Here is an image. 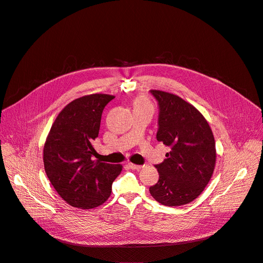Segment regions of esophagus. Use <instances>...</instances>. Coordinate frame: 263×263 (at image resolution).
Segmentation results:
<instances>
[{"instance_id": "esophagus-1", "label": "esophagus", "mask_w": 263, "mask_h": 263, "mask_svg": "<svg viewBox=\"0 0 263 263\" xmlns=\"http://www.w3.org/2000/svg\"><path fill=\"white\" fill-rule=\"evenodd\" d=\"M128 165H129V167L131 169H134V170H139V169H141L143 167L141 165H136V164H133V163H128Z\"/></svg>"}]
</instances>
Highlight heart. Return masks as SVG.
Here are the masks:
<instances>
[{
    "mask_svg": "<svg viewBox=\"0 0 263 263\" xmlns=\"http://www.w3.org/2000/svg\"><path fill=\"white\" fill-rule=\"evenodd\" d=\"M137 107H151V104L145 98L141 97L136 99L134 102V108H137Z\"/></svg>",
    "mask_w": 263,
    "mask_h": 263,
    "instance_id": "b5f03b06",
    "label": "heart"
}]
</instances>
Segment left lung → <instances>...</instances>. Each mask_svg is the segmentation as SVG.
I'll list each match as a JSON object with an SVG mask.
<instances>
[{
    "instance_id": "1",
    "label": "left lung",
    "mask_w": 263,
    "mask_h": 263,
    "mask_svg": "<svg viewBox=\"0 0 263 263\" xmlns=\"http://www.w3.org/2000/svg\"><path fill=\"white\" fill-rule=\"evenodd\" d=\"M159 106L157 140L170 147L156 164L159 181L151 195L166 206L197 198L209 184L216 164V144L204 117L190 103L170 93L151 90Z\"/></svg>"
}]
</instances>
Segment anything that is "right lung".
I'll return each mask as SVG.
<instances>
[{"label": "right lung", "instance_id": "add662e5", "mask_svg": "<svg viewBox=\"0 0 263 263\" xmlns=\"http://www.w3.org/2000/svg\"><path fill=\"white\" fill-rule=\"evenodd\" d=\"M115 97L93 94L70 102L53 122L43 148L46 176L70 205L89 210L103 204L122 165L93 161L104 107Z\"/></svg>", "mask_w": 263, "mask_h": 263}]
</instances>
